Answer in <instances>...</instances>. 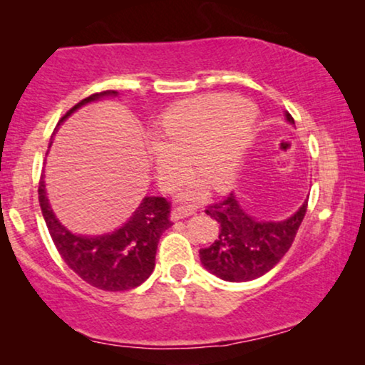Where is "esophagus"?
<instances>
[{
  "mask_svg": "<svg viewBox=\"0 0 365 365\" xmlns=\"http://www.w3.org/2000/svg\"><path fill=\"white\" fill-rule=\"evenodd\" d=\"M195 212H197V208L193 205H178L173 208L172 218L173 220H182V218H185V217L195 215Z\"/></svg>",
  "mask_w": 365,
  "mask_h": 365,
  "instance_id": "obj_1",
  "label": "esophagus"
}]
</instances>
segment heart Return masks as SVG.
I'll return each mask as SVG.
<instances>
[{
    "instance_id": "obj_1",
    "label": "heart",
    "mask_w": 365,
    "mask_h": 365,
    "mask_svg": "<svg viewBox=\"0 0 365 365\" xmlns=\"http://www.w3.org/2000/svg\"><path fill=\"white\" fill-rule=\"evenodd\" d=\"M255 118L252 103L233 95H205L175 106L160 123V140L148 143L160 183L173 187L192 160L208 185L225 190L239 175Z\"/></svg>"
}]
</instances>
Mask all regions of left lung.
<instances>
[{
    "instance_id": "obj_1",
    "label": "left lung",
    "mask_w": 365,
    "mask_h": 365,
    "mask_svg": "<svg viewBox=\"0 0 365 365\" xmlns=\"http://www.w3.org/2000/svg\"><path fill=\"white\" fill-rule=\"evenodd\" d=\"M285 116L294 123L292 115ZM205 213L220 223V233L210 247L200 249L203 267L227 282H249L274 269L287 254L307 213V202L284 222H257L228 193L207 205Z\"/></svg>"
}]
</instances>
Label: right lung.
Listing matches in <instances>:
<instances>
[{
    "instance_id": "obj_1",
    "label": "right lung",
    "mask_w": 365,
    "mask_h": 365,
    "mask_svg": "<svg viewBox=\"0 0 365 365\" xmlns=\"http://www.w3.org/2000/svg\"><path fill=\"white\" fill-rule=\"evenodd\" d=\"M115 93L116 91H101L90 95L68 110L60 123L80 106L98 100L100 96ZM38 197L58 254L86 284L106 292H123L138 287L152 275L160 237L173 225L170 220L172 203L167 198L147 197L132 218L116 232L103 237H83L73 235L56 220L48 203L43 177L38 187Z\"/></svg>"
}]
</instances>
